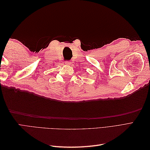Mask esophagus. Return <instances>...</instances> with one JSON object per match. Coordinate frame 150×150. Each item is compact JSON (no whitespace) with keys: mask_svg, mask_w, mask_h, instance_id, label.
<instances>
[{"mask_svg":"<svg viewBox=\"0 0 150 150\" xmlns=\"http://www.w3.org/2000/svg\"><path fill=\"white\" fill-rule=\"evenodd\" d=\"M65 64H66V65H71V62L70 61H66V62H65Z\"/></svg>","mask_w":150,"mask_h":150,"instance_id":"34e87169","label":"esophagus"}]
</instances>
